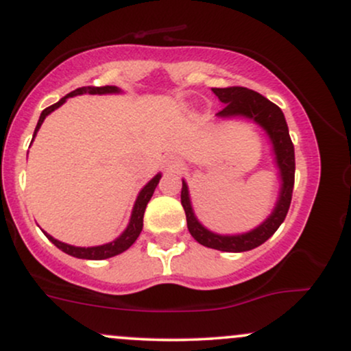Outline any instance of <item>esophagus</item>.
<instances>
[{
  "instance_id": "1",
  "label": "esophagus",
  "mask_w": 351,
  "mask_h": 351,
  "mask_svg": "<svg viewBox=\"0 0 351 351\" xmlns=\"http://www.w3.org/2000/svg\"><path fill=\"white\" fill-rule=\"evenodd\" d=\"M180 167V162L176 156H168L167 160V170H176Z\"/></svg>"
}]
</instances>
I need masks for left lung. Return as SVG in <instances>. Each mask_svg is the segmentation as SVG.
Returning <instances> with one entry per match:
<instances>
[{"mask_svg":"<svg viewBox=\"0 0 351 351\" xmlns=\"http://www.w3.org/2000/svg\"><path fill=\"white\" fill-rule=\"evenodd\" d=\"M217 99L224 104L223 110L217 112V117L223 119H231V117H244V119L252 120L264 128L265 134L271 138L274 155H276V163L279 168L282 186L277 199L276 208L271 216L264 221L261 226L252 231L244 232V234L223 236L209 231L199 223L198 217L195 216L189 201L188 184L183 181L181 188V204H183L184 215H186L188 231L195 237L199 244L206 247L217 249L223 252H244L251 251L257 245L264 244L274 232L279 229L287 216L289 208H291L293 180H295V153H293V143L289 135V127L285 122V117L282 110L271 100L264 95L257 94L245 87H226V88H213Z\"/></svg>","mask_w":351,"mask_h":351,"instance_id":"left-lung-1","label":"left lung"}]
</instances>
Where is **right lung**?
<instances>
[{"label":"right lung","instance_id":"add662e5","mask_svg":"<svg viewBox=\"0 0 351 351\" xmlns=\"http://www.w3.org/2000/svg\"><path fill=\"white\" fill-rule=\"evenodd\" d=\"M119 92H120V88L115 87V86L79 87V88H75V90H72L71 94H67L66 97L60 99L59 102H56L54 106L44 108L41 117H39V120H38V125H36L33 140H34L36 134H38L39 128H41L44 119H46V117L49 115L51 112H54L56 108L62 106V104L66 102V99L74 97V95H82V94H119ZM160 178H162V173H158L156 176H153V178L142 188V191H140L138 196H136L134 211H132L130 223H128L127 229H125L122 234L117 237L115 241H112V243H107V244H102V245H94V247H75V245L60 243V241L54 239V237L47 234V232H44V234H46L47 239H49L51 243L56 245V247H59L60 251L69 254V256L79 257V259L102 261V259H108V257H114V256H117V254H122L123 251H127V249L135 243L136 237H138L140 232H142L145 208H147L148 201H150V198L153 196V191H155V188H156V184H158Z\"/></svg>","mask_w":351,"mask_h":351}]
</instances>
